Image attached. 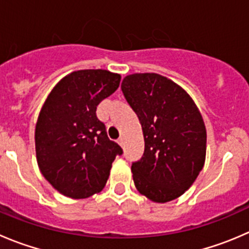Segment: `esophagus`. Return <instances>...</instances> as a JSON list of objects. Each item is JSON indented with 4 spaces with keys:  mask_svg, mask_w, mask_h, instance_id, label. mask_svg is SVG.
I'll list each match as a JSON object with an SVG mask.
<instances>
[{
    "mask_svg": "<svg viewBox=\"0 0 249 249\" xmlns=\"http://www.w3.org/2000/svg\"><path fill=\"white\" fill-rule=\"evenodd\" d=\"M118 143H119L120 146H124V136H120L119 139H118Z\"/></svg>",
    "mask_w": 249,
    "mask_h": 249,
    "instance_id": "34e87169",
    "label": "esophagus"
}]
</instances>
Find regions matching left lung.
I'll return each mask as SVG.
<instances>
[{
  "mask_svg": "<svg viewBox=\"0 0 249 249\" xmlns=\"http://www.w3.org/2000/svg\"><path fill=\"white\" fill-rule=\"evenodd\" d=\"M122 91L141 123L144 151L131 165L136 189L158 203L180 197L203 169L207 131L183 89L154 73L124 78Z\"/></svg>",
  "mask_w": 249,
  "mask_h": 249,
  "instance_id": "8db88e82",
  "label": "left lung"
}]
</instances>
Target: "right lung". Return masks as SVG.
<instances>
[{"instance_id": "right-lung-1", "label": "right lung", "mask_w": 249, "mask_h": 249, "mask_svg": "<svg viewBox=\"0 0 249 249\" xmlns=\"http://www.w3.org/2000/svg\"><path fill=\"white\" fill-rule=\"evenodd\" d=\"M120 84L119 74L78 71L63 78L41 108L35 129L36 158L46 180L71 198L102 191L115 157L123 154L96 115L101 101Z\"/></svg>"}]
</instances>
